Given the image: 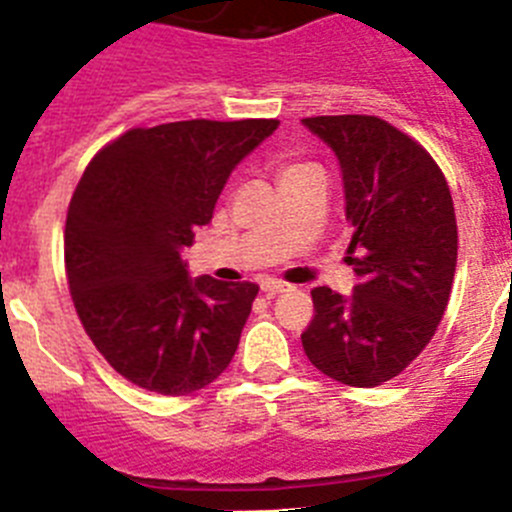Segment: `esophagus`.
<instances>
[{
  "label": "esophagus",
  "instance_id": "obj_1",
  "mask_svg": "<svg viewBox=\"0 0 512 512\" xmlns=\"http://www.w3.org/2000/svg\"><path fill=\"white\" fill-rule=\"evenodd\" d=\"M287 289L289 284L277 282V279H264V282H261V292H264L266 297H277L282 295V292H287Z\"/></svg>",
  "mask_w": 512,
  "mask_h": 512
}]
</instances>
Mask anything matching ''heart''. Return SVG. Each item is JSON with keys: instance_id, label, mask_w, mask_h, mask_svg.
<instances>
[{"instance_id": "obj_1", "label": "heart", "mask_w": 512, "mask_h": 512, "mask_svg": "<svg viewBox=\"0 0 512 512\" xmlns=\"http://www.w3.org/2000/svg\"><path fill=\"white\" fill-rule=\"evenodd\" d=\"M307 166H310V164H289V166H287V169H284V171H282V176H284V174H292V171H300V169H307Z\"/></svg>"}]
</instances>
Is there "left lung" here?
I'll return each mask as SVG.
<instances>
[{"mask_svg":"<svg viewBox=\"0 0 512 512\" xmlns=\"http://www.w3.org/2000/svg\"><path fill=\"white\" fill-rule=\"evenodd\" d=\"M336 153L354 230L348 297L312 289L302 348L315 369L348 387H377L428 346L449 305L456 215L438 164L413 138L372 115L302 120Z\"/></svg>","mask_w":512,"mask_h":512,"instance_id":"1","label":"left lung"}]
</instances>
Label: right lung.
Here are the masks:
<instances>
[{
    "instance_id": "obj_1",
    "label": "right lung",
    "mask_w": 512,
    "mask_h": 512,
    "mask_svg": "<svg viewBox=\"0 0 512 512\" xmlns=\"http://www.w3.org/2000/svg\"><path fill=\"white\" fill-rule=\"evenodd\" d=\"M279 120L133 128L89 161L66 217V277L87 336L117 374L192 395L233 359L253 282L189 277L182 251L212 220L228 176Z\"/></svg>"
}]
</instances>
